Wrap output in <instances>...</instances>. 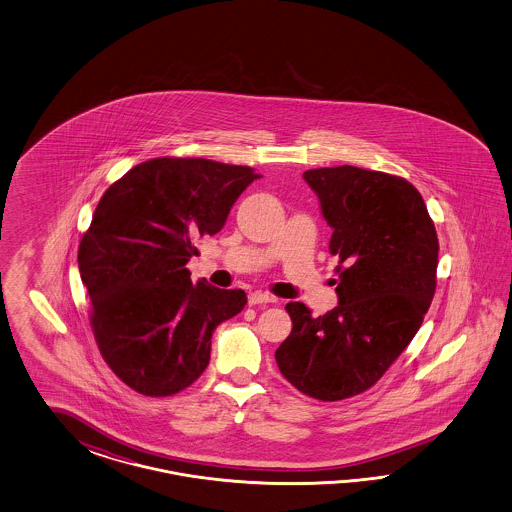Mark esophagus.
Wrapping results in <instances>:
<instances>
[{"label": "esophagus", "mask_w": 512, "mask_h": 512, "mask_svg": "<svg viewBox=\"0 0 512 512\" xmlns=\"http://www.w3.org/2000/svg\"><path fill=\"white\" fill-rule=\"evenodd\" d=\"M248 302L249 306L272 304V302H276V296L268 295V293H263V291H255V293H249Z\"/></svg>", "instance_id": "esophagus-1"}]
</instances>
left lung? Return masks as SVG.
I'll return each mask as SVG.
<instances>
[{"label":"left lung","instance_id":"left-lung-1","mask_svg":"<svg viewBox=\"0 0 512 512\" xmlns=\"http://www.w3.org/2000/svg\"><path fill=\"white\" fill-rule=\"evenodd\" d=\"M332 227L340 259L338 306L313 317L285 306L293 330L276 351L281 375L302 394L338 402L375 385L415 338L435 293L439 242L407 180L351 165L304 172Z\"/></svg>","mask_w":512,"mask_h":512}]
</instances>
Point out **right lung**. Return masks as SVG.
Returning <instances> with one entry per match:
<instances>
[{
  "label": "right lung",
  "instance_id": "1",
  "mask_svg": "<svg viewBox=\"0 0 512 512\" xmlns=\"http://www.w3.org/2000/svg\"><path fill=\"white\" fill-rule=\"evenodd\" d=\"M257 178L249 167L157 157L101 197L78 270L99 351L127 387L154 398L189 387L210 362L217 325L244 310L242 289L193 283L186 264Z\"/></svg>",
  "mask_w": 512,
  "mask_h": 512
}]
</instances>
